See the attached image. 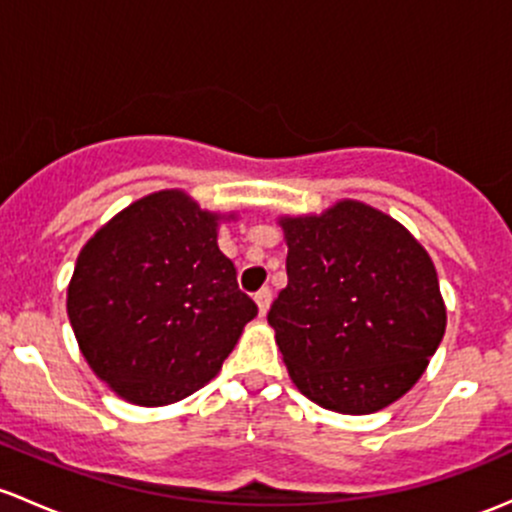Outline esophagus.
Listing matches in <instances>:
<instances>
[{
  "mask_svg": "<svg viewBox=\"0 0 512 512\" xmlns=\"http://www.w3.org/2000/svg\"><path fill=\"white\" fill-rule=\"evenodd\" d=\"M255 301H257V309H260V316H265L267 309H270V304H272V289L262 287L260 292L255 294Z\"/></svg>",
  "mask_w": 512,
  "mask_h": 512,
  "instance_id": "obj_1",
  "label": "esophagus"
}]
</instances>
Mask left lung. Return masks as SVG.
<instances>
[{"instance_id": "8db88e82", "label": "left lung", "mask_w": 512, "mask_h": 512, "mask_svg": "<svg viewBox=\"0 0 512 512\" xmlns=\"http://www.w3.org/2000/svg\"><path fill=\"white\" fill-rule=\"evenodd\" d=\"M282 228L289 282L267 321L294 385L333 412L383 410L417 383L444 336L427 250L358 201Z\"/></svg>"}]
</instances>
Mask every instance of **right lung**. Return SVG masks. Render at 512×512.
<instances>
[{
  "instance_id": "obj_1",
  "label": "right lung",
  "mask_w": 512,
  "mask_h": 512,
  "mask_svg": "<svg viewBox=\"0 0 512 512\" xmlns=\"http://www.w3.org/2000/svg\"><path fill=\"white\" fill-rule=\"evenodd\" d=\"M215 228L218 215L184 191H159L80 250L68 319L95 375L134 405H169L206 385L257 316Z\"/></svg>"
}]
</instances>
